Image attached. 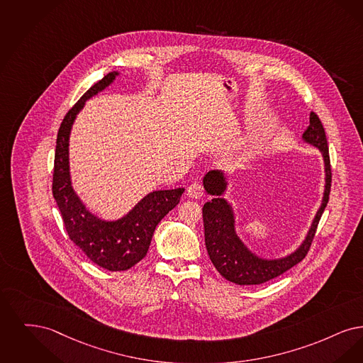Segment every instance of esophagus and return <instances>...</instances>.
<instances>
[{
    "instance_id": "obj_1",
    "label": "esophagus",
    "mask_w": 363,
    "mask_h": 363,
    "mask_svg": "<svg viewBox=\"0 0 363 363\" xmlns=\"http://www.w3.org/2000/svg\"><path fill=\"white\" fill-rule=\"evenodd\" d=\"M203 194H205V191L199 183H192L187 187V195L192 199H198V198L203 196Z\"/></svg>"
}]
</instances>
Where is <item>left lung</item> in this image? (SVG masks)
I'll return each mask as SVG.
<instances>
[{"label":"left lung","mask_w":363,"mask_h":363,"mask_svg":"<svg viewBox=\"0 0 363 363\" xmlns=\"http://www.w3.org/2000/svg\"><path fill=\"white\" fill-rule=\"evenodd\" d=\"M302 140L321 152L324 160L325 186L321 206L315 213L305 240L294 252L284 257H260L242 242V240L237 235L233 207L223 198V194L228 189L226 174L220 169L208 171L205 174L203 187L207 194L213 195V199L206 202L202 208L206 250L211 263L225 279L241 286L264 284L298 264L309 251L317 225L330 199L332 180L331 162L325 131L321 121L313 111L311 112L309 126L302 134Z\"/></svg>","instance_id":"obj_1"}]
</instances>
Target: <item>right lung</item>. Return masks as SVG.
Returning a JSON list of instances; mask_svg holds the SVG:
<instances>
[{
	"instance_id": "add662e5",
	"label": "right lung",
	"mask_w": 363,
	"mask_h": 363,
	"mask_svg": "<svg viewBox=\"0 0 363 363\" xmlns=\"http://www.w3.org/2000/svg\"><path fill=\"white\" fill-rule=\"evenodd\" d=\"M116 76L118 72H111L96 82L63 118L57 137L52 196L62 214L69 238L88 259L110 271H125L146 256L158 222L180 202L184 189L149 192L126 216L115 221H106L92 214L73 189L69 168L72 126L85 101L110 86Z\"/></svg>"
}]
</instances>
